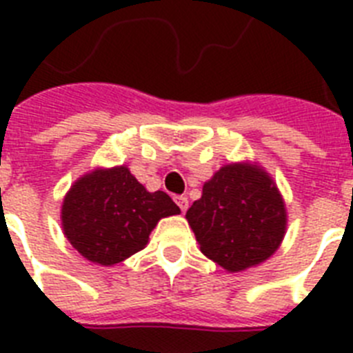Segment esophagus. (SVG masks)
Listing matches in <instances>:
<instances>
[{"mask_svg": "<svg viewBox=\"0 0 353 353\" xmlns=\"http://www.w3.org/2000/svg\"><path fill=\"white\" fill-rule=\"evenodd\" d=\"M174 201H176V205H179L182 212H185L189 208V199L185 196H174Z\"/></svg>", "mask_w": 353, "mask_h": 353, "instance_id": "1", "label": "esophagus"}]
</instances>
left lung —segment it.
<instances>
[{
  "label": "left lung",
  "mask_w": 353,
  "mask_h": 353,
  "mask_svg": "<svg viewBox=\"0 0 353 353\" xmlns=\"http://www.w3.org/2000/svg\"><path fill=\"white\" fill-rule=\"evenodd\" d=\"M185 219L205 256L228 272L269 260L286 232V207L272 176L256 164H226L205 182Z\"/></svg>",
  "instance_id": "1"
}]
</instances>
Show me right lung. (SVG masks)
Returning a JSON list of instances; mask_svg holds the SVG:
<instances>
[{
  "instance_id": "right-lung-1",
  "label": "right lung",
  "mask_w": 353,
  "mask_h": 353,
  "mask_svg": "<svg viewBox=\"0 0 353 353\" xmlns=\"http://www.w3.org/2000/svg\"><path fill=\"white\" fill-rule=\"evenodd\" d=\"M176 214L166 192H148L127 166L99 168L70 187L61 226L81 256L111 267L141 251L159 221Z\"/></svg>"
}]
</instances>
